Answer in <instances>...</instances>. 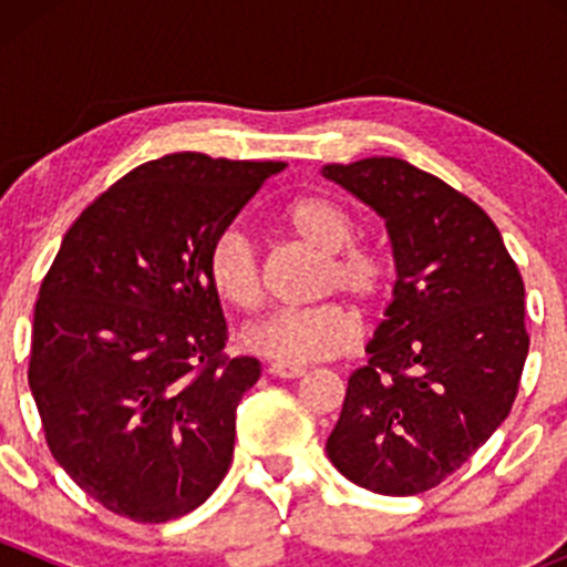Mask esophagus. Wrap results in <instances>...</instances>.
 I'll return each mask as SVG.
<instances>
[{"instance_id":"esophagus-1","label":"esophagus","mask_w":567,"mask_h":567,"mask_svg":"<svg viewBox=\"0 0 567 567\" xmlns=\"http://www.w3.org/2000/svg\"><path fill=\"white\" fill-rule=\"evenodd\" d=\"M268 373H271V375H277V379H285V381H290V379H301V375H305L307 370H305V368H299V364L271 362V364H268Z\"/></svg>"}]
</instances>
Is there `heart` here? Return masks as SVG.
Here are the masks:
<instances>
[{
	"mask_svg": "<svg viewBox=\"0 0 567 567\" xmlns=\"http://www.w3.org/2000/svg\"><path fill=\"white\" fill-rule=\"evenodd\" d=\"M282 225L299 244L323 255L316 277V296L346 293L364 310L379 305L390 288V262L370 244H357L351 210L331 197H299L282 210ZM205 268L216 293L236 310L255 312L266 285L255 247L241 230H221L210 241ZM359 320L337 301L279 310L244 331V346L285 364H307L353 351Z\"/></svg>",
	"mask_w": 567,
	"mask_h": 567,
	"instance_id": "1",
	"label": "heart"
}]
</instances>
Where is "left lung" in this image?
Instances as JSON below:
<instances>
[{"label": "left lung", "instance_id": "8db88e82", "mask_svg": "<svg viewBox=\"0 0 567 567\" xmlns=\"http://www.w3.org/2000/svg\"><path fill=\"white\" fill-rule=\"evenodd\" d=\"M323 177L384 219L398 268L326 453L362 488L422 494L511 414L529 351L522 274L477 203L403 158L326 164Z\"/></svg>", "mask_w": 567, "mask_h": 567}]
</instances>
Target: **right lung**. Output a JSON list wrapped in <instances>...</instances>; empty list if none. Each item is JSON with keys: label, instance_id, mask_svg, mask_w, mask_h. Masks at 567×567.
I'll use <instances>...</instances> for the list:
<instances>
[{"label": "right lung", "instance_id": "obj_1", "mask_svg": "<svg viewBox=\"0 0 567 567\" xmlns=\"http://www.w3.org/2000/svg\"><path fill=\"white\" fill-rule=\"evenodd\" d=\"M282 162L169 153L82 210L40 285L30 390L45 444L117 516L164 524L225 480L260 362L227 357L205 268Z\"/></svg>", "mask_w": 567, "mask_h": 567}]
</instances>
